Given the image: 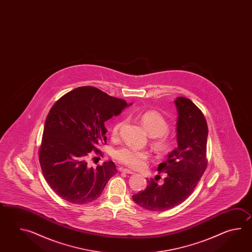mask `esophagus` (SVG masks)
Here are the masks:
<instances>
[{"label":"esophagus","instance_id":"esophagus-1","mask_svg":"<svg viewBox=\"0 0 252 252\" xmlns=\"http://www.w3.org/2000/svg\"><path fill=\"white\" fill-rule=\"evenodd\" d=\"M120 171L124 172V173H126V174H133V172L128 170L127 168H124V167H121V168H120Z\"/></svg>","mask_w":252,"mask_h":252}]
</instances>
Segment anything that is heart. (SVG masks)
Segmentation results:
<instances>
[{
  "label": "heart",
  "mask_w": 252,
  "mask_h": 252,
  "mask_svg": "<svg viewBox=\"0 0 252 252\" xmlns=\"http://www.w3.org/2000/svg\"><path fill=\"white\" fill-rule=\"evenodd\" d=\"M139 120L146 131L152 136V143L158 153H165L170 149L172 140L166 132L168 129V124L160 113L156 111H146L139 115ZM122 125L123 122H117L113 125V135L118 133ZM114 158L124 165L138 169L145 166L149 152L130 145H125L115 150Z\"/></svg>",
  "instance_id": "heart-1"
}]
</instances>
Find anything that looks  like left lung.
I'll list each match as a JSON object with an SVG mask.
<instances>
[{
	"label": "left lung",
	"instance_id": "8db88e82",
	"mask_svg": "<svg viewBox=\"0 0 252 252\" xmlns=\"http://www.w3.org/2000/svg\"><path fill=\"white\" fill-rule=\"evenodd\" d=\"M177 148L158 166L166 173L163 185L150 179L147 188L132 195L144 209L166 211L183 203L196 188L206 166L208 127L202 111L191 100L177 97Z\"/></svg>",
	"mask_w": 252,
	"mask_h": 252
}]
</instances>
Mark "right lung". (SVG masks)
Instances as JSON below:
<instances>
[{
    "label": "right lung",
    "instance_id": "obj_1",
    "mask_svg": "<svg viewBox=\"0 0 252 252\" xmlns=\"http://www.w3.org/2000/svg\"><path fill=\"white\" fill-rule=\"evenodd\" d=\"M93 86L64 94L48 113L39 148V163L49 187L61 198L84 204L98 198L118 170L113 161L93 168L87 158L106 144L104 123L130 105Z\"/></svg>",
    "mask_w": 252,
    "mask_h": 252
}]
</instances>
